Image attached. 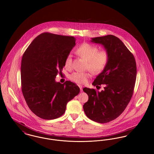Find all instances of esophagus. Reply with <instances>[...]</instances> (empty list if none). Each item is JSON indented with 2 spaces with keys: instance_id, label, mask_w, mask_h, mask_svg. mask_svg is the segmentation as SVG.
<instances>
[{
  "instance_id": "obj_1",
  "label": "esophagus",
  "mask_w": 154,
  "mask_h": 154,
  "mask_svg": "<svg viewBox=\"0 0 154 154\" xmlns=\"http://www.w3.org/2000/svg\"><path fill=\"white\" fill-rule=\"evenodd\" d=\"M79 88H80V89H81V91H82V86H80V85H79Z\"/></svg>"
}]
</instances>
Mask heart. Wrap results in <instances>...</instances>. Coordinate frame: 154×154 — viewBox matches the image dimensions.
<instances>
[{"label":"heart","instance_id":"1","mask_svg":"<svg viewBox=\"0 0 154 154\" xmlns=\"http://www.w3.org/2000/svg\"><path fill=\"white\" fill-rule=\"evenodd\" d=\"M98 50L97 46L88 43L82 44L76 50V52L79 56L88 61L87 69L94 74L101 72L109 60V56L106 50ZM72 63V54L69 53L65 58V67L70 68ZM90 77V72H75L69 76V79L78 84L84 85L88 82Z\"/></svg>","mask_w":154,"mask_h":154}]
</instances>
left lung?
I'll use <instances>...</instances> for the list:
<instances>
[{"instance_id": "obj_1", "label": "left lung", "mask_w": 154, "mask_h": 154, "mask_svg": "<svg viewBox=\"0 0 154 154\" xmlns=\"http://www.w3.org/2000/svg\"><path fill=\"white\" fill-rule=\"evenodd\" d=\"M91 41L104 46L109 60L93 83L100 88L105 85L104 90L99 92L94 89H83L89 96L83 109L89 119L104 123L118 118L128 105L136 80V63L133 54L114 35L97 37Z\"/></svg>"}]
</instances>
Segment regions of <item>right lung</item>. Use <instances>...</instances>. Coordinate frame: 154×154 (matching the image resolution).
<instances>
[{"mask_svg": "<svg viewBox=\"0 0 154 154\" xmlns=\"http://www.w3.org/2000/svg\"><path fill=\"white\" fill-rule=\"evenodd\" d=\"M75 41L73 36L43 33L32 42L23 56L22 92L29 109L41 118L50 120L60 117L68 102L79 93V88L73 82L61 84L55 81Z\"/></svg>", "mask_w": 154, "mask_h": 154, "instance_id": "add662e5", "label": "right lung"}]
</instances>
